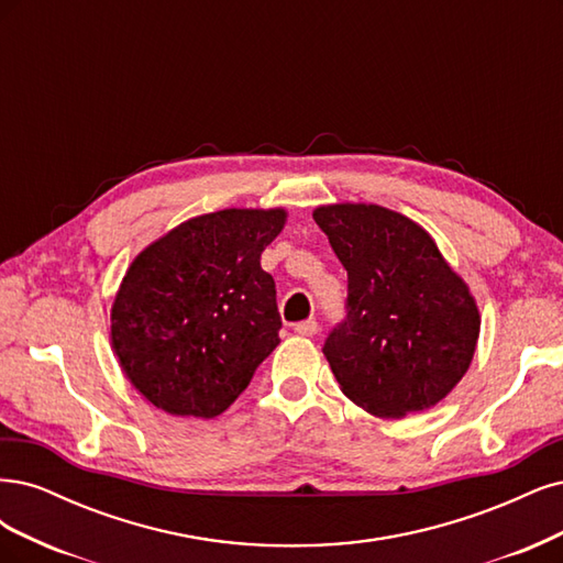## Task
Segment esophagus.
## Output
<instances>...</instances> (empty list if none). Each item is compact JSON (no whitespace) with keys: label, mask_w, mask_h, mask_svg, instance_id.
I'll use <instances>...</instances> for the list:
<instances>
[{"label":"esophagus","mask_w":563,"mask_h":563,"mask_svg":"<svg viewBox=\"0 0 563 563\" xmlns=\"http://www.w3.org/2000/svg\"><path fill=\"white\" fill-rule=\"evenodd\" d=\"M295 332L299 336H316L318 334V322L316 320H303L295 324Z\"/></svg>","instance_id":"1"}]
</instances>
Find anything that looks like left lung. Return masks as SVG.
Segmentation results:
<instances>
[{
  "label": "left lung",
  "instance_id": "left-lung-1",
  "mask_svg": "<svg viewBox=\"0 0 563 563\" xmlns=\"http://www.w3.org/2000/svg\"><path fill=\"white\" fill-rule=\"evenodd\" d=\"M349 271V318L324 343L341 393L376 419L430 409L461 384L479 306L432 235L376 203L313 210Z\"/></svg>",
  "mask_w": 563,
  "mask_h": 563
}]
</instances>
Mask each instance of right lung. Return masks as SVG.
Wrapping results in <instances>:
<instances>
[{
	"mask_svg": "<svg viewBox=\"0 0 563 563\" xmlns=\"http://www.w3.org/2000/svg\"><path fill=\"white\" fill-rule=\"evenodd\" d=\"M285 208L191 217L131 262L110 311L123 374L156 409L214 419L239 397L280 336L276 283L262 252Z\"/></svg>",
	"mask_w": 563,
	"mask_h": 563,
	"instance_id": "obj_1",
	"label": "right lung"
}]
</instances>
